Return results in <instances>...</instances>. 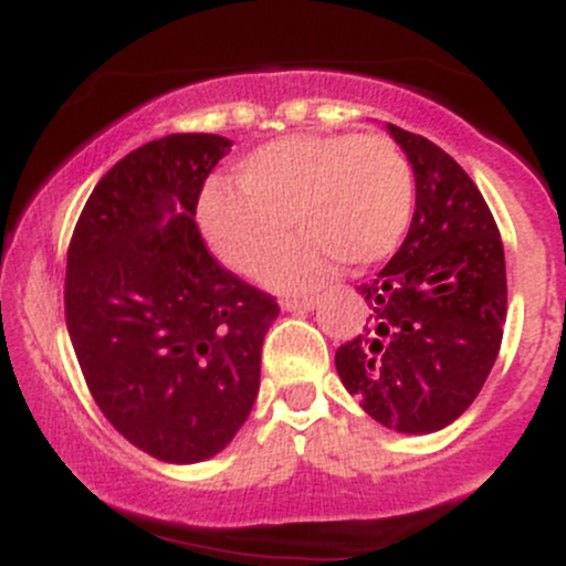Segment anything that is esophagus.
I'll use <instances>...</instances> for the list:
<instances>
[{
	"mask_svg": "<svg viewBox=\"0 0 566 566\" xmlns=\"http://www.w3.org/2000/svg\"><path fill=\"white\" fill-rule=\"evenodd\" d=\"M316 303H319V297H292V301H284L282 308L284 311H314Z\"/></svg>",
	"mask_w": 566,
	"mask_h": 566,
	"instance_id": "34e87169",
	"label": "esophagus"
}]
</instances>
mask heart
<instances>
[{"mask_svg":"<svg viewBox=\"0 0 566 566\" xmlns=\"http://www.w3.org/2000/svg\"><path fill=\"white\" fill-rule=\"evenodd\" d=\"M415 210L412 167L386 135H290L233 167V186L201 191L197 218L229 269L258 276L290 239L305 233L269 271L276 290L319 284L335 261L380 263L399 247Z\"/></svg>","mask_w":566,"mask_h":566,"instance_id":"heart-1","label":"heart"}]
</instances>
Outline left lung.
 Instances as JSON below:
<instances>
[{
    "label": "left lung",
    "instance_id": "obj_1",
    "mask_svg": "<svg viewBox=\"0 0 566 566\" xmlns=\"http://www.w3.org/2000/svg\"><path fill=\"white\" fill-rule=\"evenodd\" d=\"M415 172V216L386 269L359 292L365 329L335 350L348 394L399 433H433L482 391L503 340L505 255L469 172L423 135L388 125Z\"/></svg>",
    "mask_w": 566,
    "mask_h": 566
}]
</instances>
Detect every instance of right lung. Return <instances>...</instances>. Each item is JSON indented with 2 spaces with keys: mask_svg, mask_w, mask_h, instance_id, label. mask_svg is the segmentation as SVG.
Returning <instances> with one entry per match:
<instances>
[{
  "mask_svg": "<svg viewBox=\"0 0 566 566\" xmlns=\"http://www.w3.org/2000/svg\"><path fill=\"white\" fill-rule=\"evenodd\" d=\"M220 135H167L93 188L66 261V327L95 405L165 463L223 450L255 405L279 305L223 269L197 216Z\"/></svg>",
  "mask_w": 566,
  "mask_h": 566,
  "instance_id": "add662e5",
  "label": "right lung"
}]
</instances>
